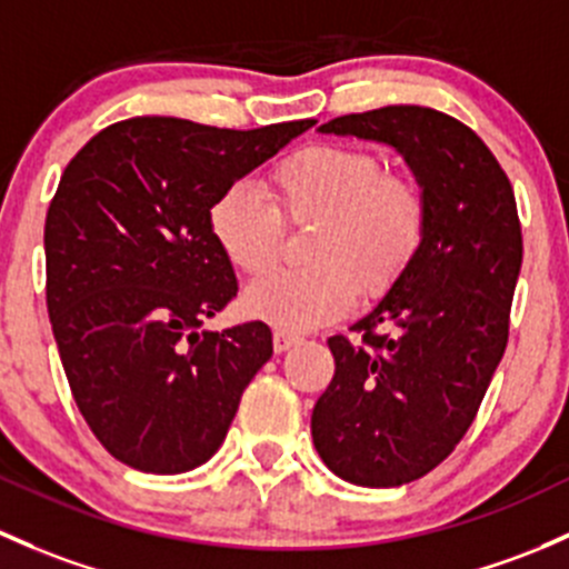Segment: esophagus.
I'll list each match as a JSON object with an SVG mask.
<instances>
[{
  "label": "esophagus",
  "mask_w": 569,
  "mask_h": 569,
  "mask_svg": "<svg viewBox=\"0 0 569 569\" xmlns=\"http://www.w3.org/2000/svg\"><path fill=\"white\" fill-rule=\"evenodd\" d=\"M297 343H300V338H297V335H291V332H283V330L274 332V338H272V346H274V351H278V355H283V351H289L291 346H297Z\"/></svg>",
  "instance_id": "1"
}]
</instances>
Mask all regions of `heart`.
<instances>
[{
	"label": "heart",
	"mask_w": 569,
	"mask_h": 569,
	"mask_svg": "<svg viewBox=\"0 0 569 569\" xmlns=\"http://www.w3.org/2000/svg\"><path fill=\"white\" fill-rule=\"evenodd\" d=\"M274 204L248 182L231 184L209 209V231L244 274L278 261L283 218L319 220L308 269H278L253 283L244 310L283 332H308L351 310L357 291L376 297L398 283L426 239L428 207L420 184L385 171L365 147L310 143L274 166Z\"/></svg>",
	"instance_id": "obj_1"
}]
</instances>
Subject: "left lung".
Masks as SVG:
<instances>
[{
	"instance_id": "1",
	"label": "left lung",
	"mask_w": 569,
	"mask_h": 569,
	"mask_svg": "<svg viewBox=\"0 0 569 569\" xmlns=\"http://www.w3.org/2000/svg\"><path fill=\"white\" fill-rule=\"evenodd\" d=\"M319 130L392 147L426 196L420 253L351 327L360 343L327 340L335 376L310 417L327 469L395 488L456 450L505 355L523 261L516 193L475 130L426 106L346 113Z\"/></svg>"
}]
</instances>
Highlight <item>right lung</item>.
Wrapping results in <instances>:
<instances>
[{"mask_svg":"<svg viewBox=\"0 0 569 569\" xmlns=\"http://www.w3.org/2000/svg\"><path fill=\"white\" fill-rule=\"evenodd\" d=\"M313 124L133 117L64 169L46 214L48 316L83 420L122 463L182 475L223 445L272 332L264 321L201 330L237 297L209 209Z\"/></svg>","mask_w":569,"mask_h":569,"instance_id":"obj_1","label":"right lung"}]
</instances>
